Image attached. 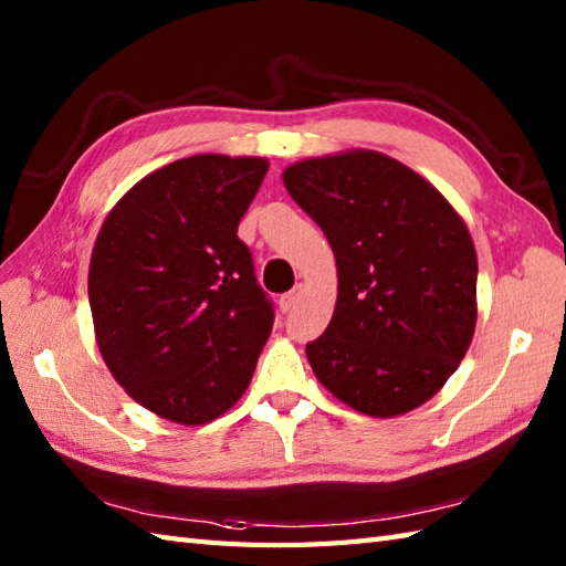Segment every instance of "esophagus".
Returning a JSON list of instances; mask_svg holds the SVG:
<instances>
[{"label":"esophagus","instance_id":"34e87169","mask_svg":"<svg viewBox=\"0 0 566 566\" xmlns=\"http://www.w3.org/2000/svg\"><path fill=\"white\" fill-rule=\"evenodd\" d=\"M302 284L298 286H294L292 292H286L282 298H280V306H282V311H292L296 304H298V298H302Z\"/></svg>","mask_w":566,"mask_h":566}]
</instances>
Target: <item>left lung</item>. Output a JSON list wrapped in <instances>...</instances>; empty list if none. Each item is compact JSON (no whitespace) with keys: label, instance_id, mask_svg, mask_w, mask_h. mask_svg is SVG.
I'll return each mask as SVG.
<instances>
[{"label":"left lung","instance_id":"8db88e82","mask_svg":"<svg viewBox=\"0 0 566 566\" xmlns=\"http://www.w3.org/2000/svg\"><path fill=\"white\" fill-rule=\"evenodd\" d=\"M282 179L338 264L333 318L306 345L316 379L365 416L413 411L460 367L476 326V250L462 216L377 150L308 158Z\"/></svg>","mask_w":566,"mask_h":566}]
</instances>
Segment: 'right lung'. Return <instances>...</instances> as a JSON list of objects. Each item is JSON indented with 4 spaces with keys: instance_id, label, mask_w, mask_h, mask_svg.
Masks as SVG:
<instances>
[{
    "instance_id": "obj_1",
    "label": "right lung",
    "mask_w": 566,
    "mask_h": 566,
    "mask_svg": "<svg viewBox=\"0 0 566 566\" xmlns=\"http://www.w3.org/2000/svg\"><path fill=\"white\" fill-rule=\"evenodd\" d=\"M264 158L191 155L143 177L106 216L90 262L99 353L130 399L203 426L252 379L274 308L238 223Z\"/></svg>"
}]
</instances>
